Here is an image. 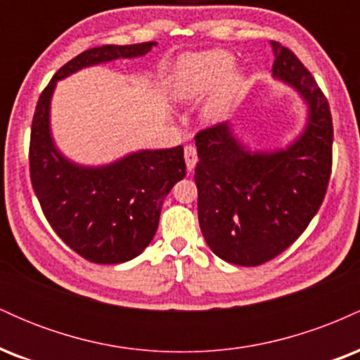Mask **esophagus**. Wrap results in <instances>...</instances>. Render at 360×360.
<instances>
[{
	"label": "esophagus",
	"mask_w": 360,
	"mask_h": 360,
	"mask_svg": "<svg viewBox=\"0 0 360 360\" xmlns=\"http://www.w3.org/2000/svg\"><path fill=\"white\" fill-rule=\"evenodd\" d=\"M184 160H186V167H188V171L191 172L194 166H196V162H198L196 147H194V146H186L184 147Z\"/></svg>",
	"instance_id": "esophagus-1"
}]
</instances>
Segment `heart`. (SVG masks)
Masks as SVG:
<instances>
[{
    "mask_svg": "<svg viewBox=\"0 0 360 360\" xmlns=\"http://www.w3.org/2000/svg\"><path fill=\"white\" fill-rule=\"evenodd\" d=\"M232 53L213 49L184 56L177 64L172 93L184 101H193L210 93L203 113L208 120H221L240 96L243 74L232 65Z\"/></svg>",
    "mask_w": 360,
    "mask_h": 360,
    "instance_id": "1",
    "label": "heart"
}]
</instances>
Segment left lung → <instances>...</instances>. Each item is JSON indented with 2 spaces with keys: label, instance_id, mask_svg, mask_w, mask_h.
<instances>
[{
  "label": "left lung",
  "instance_id": "1",
  "mask_svg": "<svg viewBox=\"0 0 360 360\" xmlns=\"http://www.w3.org/2000/svg\"><path fill=\"white\" fill-rule=\"evenodd\" d=\"M272 76L308 105L303 134L274 152H250L229 123L198 131V218L218 257L254 267L291 245L320 210L332 174L333 125L315 77L289 49L271 42Z\"/></svg>",
  "mask_w": 360,
  "mask_h": 360
}]
</instances>
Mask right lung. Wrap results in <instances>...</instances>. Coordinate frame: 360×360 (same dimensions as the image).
I'll list each match as a JSON object with an SVG mask.
<instances>
[{
	"label": "right lung",
	"mask_w": 360,
	"mask_h": 360,
	"mask_svg": "<svg viewBox=\"0 0 360 360\" xmlns=\"http://www.w3.org/2000/svg\"><path fill=\"white\" fill-rule=\"evenodd\" d=\"M155 42L88 49L53 74L40 94L30 135V179L42 212L59 237L94 264L127 262L157 232L169 191L186 176L183 146L140 150L100 167L77 166L51 135V100L59 79L88 65L146 56Z\"/></svg>",
	"instance_id": "obj_1"
}]
</instances>
